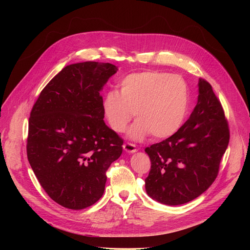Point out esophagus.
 <instances>
[{
	"instance_id": "obj_1",
	"label": "esophagus",
	"mask_w": 250,
	"mask_h": 250,
	"mask_svg": "<svg viewBox=\"0 0 250 250\" xmlns=\"http://www.w3.org/2000/svg\"><path fill=\"white\" fill-rule=\"evenodd\" d=\"M123 147H124V150L127 153H135L137 151L136 146L132 143H125Z\"/></svg>"
}]
</instances>
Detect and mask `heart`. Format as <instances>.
<instances>
[{"label":"heart","mask_w":250,"mask_h":250,"mask_svg":"<svg viewBox=\"0 0 250 250\" xmlns=\"http://www.w3.org/2000/svg\"><path fill=\"white\" fill-rule=\"evenodd\" d=\"M120 92L109 90L102 105L109 125L117 133L125 132L134 113L137 122L128 133L134 140L149 134L166 139L185 122L189 93L180 76L159 71L132 73L121 80Z\"/></svg>","instance_id":"b5f03b06"}]
</instances>
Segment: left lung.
Instances as JSON below:
<instances>
[{"instance_id":"8db88e82","label":"left lung","mask_w":250,"mask_h":250,"mask_svg":"<svg viewBox=\"0 0 250 250\" xmlns=\"http://www.w3.org/2000/svg\"><path fill=\"white\" fill-rule=\"evenodd\" d=\"M230 139L224 109L211 84L199 81V98L188 120L171 137L147 147L151 169L146 191L164 205L188 203L218 176Z\"/></svg>"}]
</instances>
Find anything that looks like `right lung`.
<instances>
[{"label":"right lung","instance_id":"add662e5","mask_svg":"<svg viewBox=\"0 0 250 250\" xmlns=\"http://www.w3.org/2000/svg\"><path fill=\"white\" fill-rule=\"evenodd\" d=\"M117 68L84 62L64 67L42 89L30 112L26 151L51 200L82 209L102 196L106 171L124 140L105 125L100 90Z\"/></svg>","mask_w":250,"mask_h":250}]
</instances>
